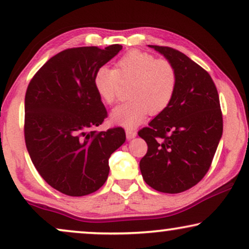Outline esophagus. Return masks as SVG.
<instances>
[{"instance_id":"34e87169","label":"esophagus","mask_w":249,"mask_h":249,"mask_svg":"<svg viewBox=\"0 0 249 249\" xmlns=\"http://www.w3.org/2000/svg\"><path fill=\"white\" fill-rule=\"evenodd\" d=\"M125 135H127L128 139H132L136 137L137 132H136L135 130H132V129H127V130H125Z\"/></svg>"}]
</instances>
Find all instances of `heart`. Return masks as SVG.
<instances>
[{
    "instance_id": "obj_1",
    "label": "heart",
    "mask_w": 249,
    "mask_h": 249,
    "mask_svg": "<svg viewBox=\"0 0 249 249\" xmlns=\"http://www.w3.org/2000/svg\"><path fill=\"white\" fill-rule=\"evenodd\" d=\"M121 84H130V100L114 108L112 119L119 124L134 128L148 113L159 114L169 107L177 90L178 73L169 60L130 51L118 60L115 69L101 67L94 76L95 89L108 105L118 101Z\"/></svg>"
}]
</instances>
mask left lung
<instances>
[{"mask_svg":"<svg viewBox=\"0 0 249 249\" xmlns=\"http://www.w3.org/2000/svg\"><path fill=\"white\" fill-rule=\"evenodd\" d=\"M176 67L178 85L168 107L138 131L147 144L139 162L145 182L166 194L188 190L212 164L223 131L215 84L205 69L169 46L149 45Z\"/></svg>","mask_w":249,"mask_h":249,"instance_id":"obj_1","label":"left lung"}]
</instances>
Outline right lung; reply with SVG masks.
<instances>
[{"instance_id":"1","label":"right lung","mask_w":249,"mask_h":249,"mask_svg":"<svg viewBox=\"0 0 249 249\" xmlns=\"http://www.w3.org/2000/svg\"><path fill=\"white\" fill-rule=\"evenodd\" d=\"M122 49L113 44L67 49L30 80L25 97V142L40 177L60 193L79 197L107 181L108 159L125 141L124 129L95 130L107 112L94 76Z\"/></svg>"}]
</instances>
